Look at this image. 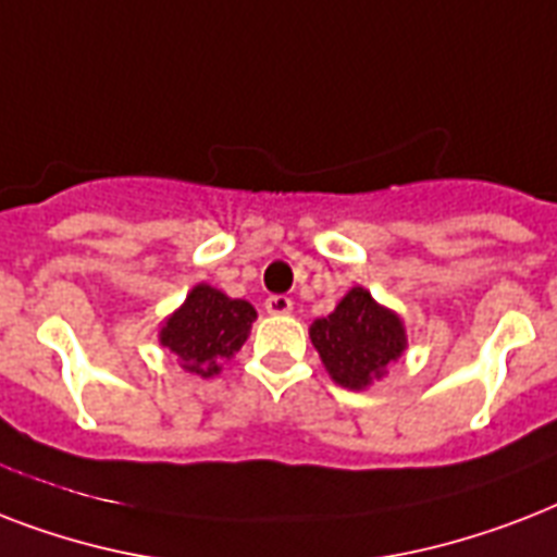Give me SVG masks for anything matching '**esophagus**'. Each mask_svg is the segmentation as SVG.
<instances>
[{
    "label": "esophagus",
    "instance_id": "esophagus-1",
    "mask_svg": "<svg viewBox=\"0 0 557 557\" xmlns=\"http://www.w3.org/2000/svg\"><path fill=\"white\" fill-rule=\"evenodd\" d=\"M265 312H269V314H288V312H292V297H286V295L265 297Z\"/></svg>",
    "mask_w": 557,
    "mask_h": 557
}]
</instances>
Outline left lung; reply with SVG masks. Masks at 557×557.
I'll list each match as a JSON object with an SVG mask.
<instances>
[{
    "instance_id": "8db88e82",
    "label": "left lung",
    "mask_w": 557,
    "mask_h": 557,
    "mask_svg": "<svg viewBox=\"0 0 557 557\" xmlns=\"http://www.w3.org/2000/svg\"><path fill=\"white\" fill-rule=\"evenodd\" d=\"M309 338L330 379L356 393L384 379L407 349L401 314L381 306L364 286L349 288L326 318H318Z\"/></svg>"
}]
</instances>
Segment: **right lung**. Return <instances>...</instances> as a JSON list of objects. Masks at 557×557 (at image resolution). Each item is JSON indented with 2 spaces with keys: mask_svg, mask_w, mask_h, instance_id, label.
Here are the masks:
<instances>
[{
  "mask_svg": "<svg viewBox=\"0 0 557 557\" xmlns=\"http://www.w3.org/2000/svg\"><path fill=\"white\" fill-rule=\"evenodd\" d=\"M253 321L257 309L248 300L227 297L208 283H196L185 304L161 321L159 344L176 356L185 372L213 379L222 372V364L243 349Z\"/></svg>",
  "mask_w": 557,
  "mask_h": 557,
  "instance_id": "add662e5",
  "label": "right lung"
}]
</instances>
